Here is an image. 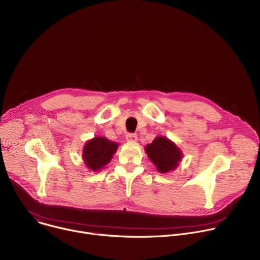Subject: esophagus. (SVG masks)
I'll return each mask as SVG.
<instances>
[{
  "label": "esophagus",
  "instance_id": "obj_1",
  "mask_svg": "<svg viewBox=\"0 0 260 260\" xmlns=\"http://www.w3.org/2000/svg\"><path fill=\"white\" fill-rule=\"evenodd\" d=\"M125 139H126V141L129 142V143H135V142H137L138 137H137L136 134H127V135L125 136Z\"/></svg>",
  "mask_w": 260,
  "mask_h": 260
}]
</instances>
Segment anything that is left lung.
I'll use <instances>...</instances> for the list:
<instances>
[{"instance_id": "left-lung-1", "label": "left lung", "mask_w": 260, "mask_h": 260, "mask_svg": "<svg viewBox=\"0 0 260 260\" xmlns=\"http://www.w3.org/2000/svg\"><path fill=\"white\" fill-rule=\"evenodd\" d=\"M145 152L161 174L174 171L183 158L180 148L164 136L156 137L152 143L148 144L145 147Z\"/></svg>"}]
</instances>
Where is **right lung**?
<instances>
[{"instance_id":"1","label":"right lung","mask_w":260,"mask_h":260,"mask_svg":"<svg viewBox=\"0 0 260 260\" xmlns=\"http://www.w3.org/2000/svg\"><path fill=\"white\" fill-rule=\"evenodd\" d=\"M119 144L96 136L88 140L83 147L82 158L89 171L99 172L107 166L117 151Z\"/></svg>"}]
</instances>
